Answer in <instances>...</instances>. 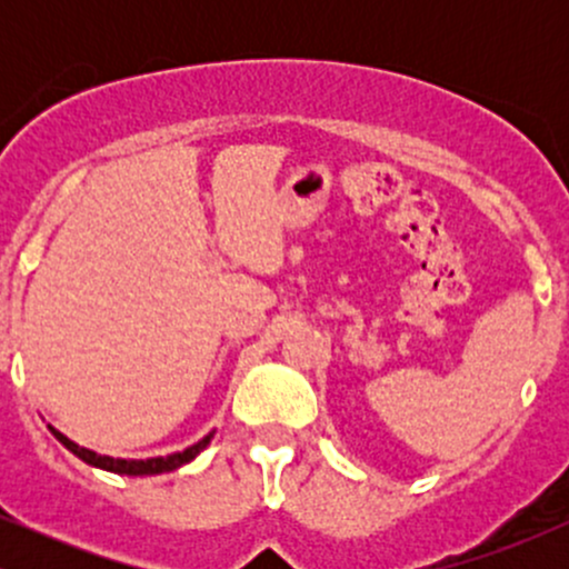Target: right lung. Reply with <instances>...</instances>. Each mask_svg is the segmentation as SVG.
Listing matches in <instances>:
<instances>
[{"instance_id": "right-lung-1", "label": "right lung", "mask_w": 569, "mask_h": 569, "mask_svg": "<svg viewBox=\"0 0 569 569\" xmlns=\"http://www.w3.org/2000/svg\"><path fill=\"white\" fill-rule=\"evenodd\" d=\"M50 430H53L56 439L61 441L63 447L69 449V452H74L77 457H80V460L88 462V466L103 468V471H112V473H126V476H152V473L176 471V468H181L184 462L194 460V457H198L213 439V433H208L206 439L192 443V447H187L184 452H176V455H168V457H149V460H120V457H107V455L90 452V449H84V447H80V443L67 439L63 433H58L56 428H50Z\"/></svg>"}]
</instances>
